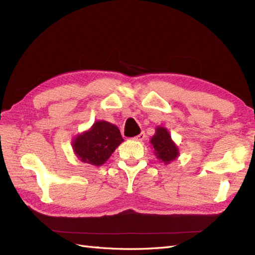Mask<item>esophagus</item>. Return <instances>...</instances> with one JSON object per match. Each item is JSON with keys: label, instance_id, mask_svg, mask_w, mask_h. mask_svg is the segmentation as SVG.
<instances>
[{"label": "esophagus", "instance_id": "obj_1", "mask_svg": "<svg viewBox=\"0 0 255 255\" xmlns=\"http://www.w3.org/2000/svg\"><path fill=\"white\" fill-rule=\"evenodd\" d=\"M144 137H145V134L142 132V133H140L139 135H137V136H135L133 139L134 140H136V141H142L143 139H144Z\"/></svg>", "mask_w": 255, "mask_h": 255}]
</instances>
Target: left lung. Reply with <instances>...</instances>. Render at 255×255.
Returning <instances> with one entry per match:
<instances>
[{
    "mask_svg": "<svg viewBox=\"0 0 255 255\" xmlns=\"http://www.w3.org/2000/svg\"><path fill=\"white\" fill-rule=\"evenodd\" d=\"M151 144L154 148V153L156 157L164 164H169L179 156V149L171 139L167 128L163 127H157L155 134L151 138Z\"/></svg>",
    "mask_w": 255,
    "mask_h": 255,
    "instance_id": "8db88e82",
    "label": "left lung"
}]
</instances>
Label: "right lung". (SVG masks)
<instances>
[{
  "mask_svg": "<svg viewBox=\"0 0 255 255\" xmlns=\"http://www.w3.org/2000/svg\"><path fill=\"white\" fill-rule=\"evenodd\" d=\"M122 141L117 127L107 121H97L90 129L74 138L72 146L83 163L101 166Z\"/></svg>",
  "mask_w": 255,
  "mask_h": 255,
  "instance_id": "obj_1",
  "label": "right lung"
}]
</instances>
